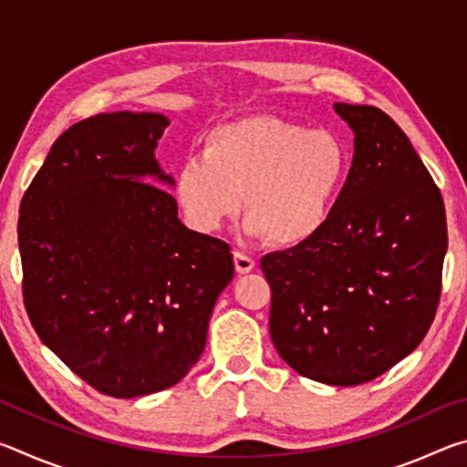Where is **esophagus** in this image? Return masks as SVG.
Here are the masks:
<instances>
[{"instance_id": "esophagus-1", "label": "esophagus", "mask_w": 467, "mask_h": 467, "mask_svg": "<svg viewBox=\"0 0 467 467\" xmlns=\"http://www.w3.org/2000/svg\"><path fill=\"white\" fill-rule=\"evenodd\" d=\"M234 267L239 274H249L255 267V262H253V257L244 255V253L234 251Z\"/></svg>"}]
</instances>
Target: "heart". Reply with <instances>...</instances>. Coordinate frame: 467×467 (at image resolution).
I'll use <instances>...</instances> for the list:
<instances>
[{"instance_id": "b5f03b06", "label": "heart", "mask_w": 467, "mask_h": 467, "mask_svg": "<svg viewBox=\"0 0 467 467\" xmlns=\"http://www.w3.org/2000/svg\"><path fill=\"white\" fill-rule=\"evenodd\" d=\"M348 172L350 152L334 131L255 115L212 131L203 158L177 171L172 192L197 233H214L239 214L244 195V233L298 247L327 224Z\"/></svg>"}]
</instances>
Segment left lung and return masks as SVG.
Here are the masks:
<instances>
[{"label": "left lung", "instance_id": "left-lung-1", "mask_svg": "<svg viewBox=\"0 0 467 467\" xmlns=\"http://www.w3.org/2000/svg\"><path fill=\"white\" fill-rule=\"evenodd\" d=\"M354 156L323 231L267 253L270 336L298 375L373 381L422 342L441 296L445 205L400 125L381 109L336 102Z\"/></svg>", "mask_w": 467, "mask_h": 467}]
</instances>
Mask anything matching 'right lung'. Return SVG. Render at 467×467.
<instances>
[{
  "instance_id": "right-lung-1",
  "label": "right lung",
  "mask_w": 467,
  "mask_h": 467,
  "mask_svg": "<svg viewBox=\"0 0 467 467\" xmlns=\"http://www.w3.org/2000/svg\"><path fill=\"white\" fill-rule=\"evenodd\" d=\"M167 125L131 110L72 125L20 203L30 323L78 377L123 400L192 370L234 275L231 247L189 231L158 187L175 183L154 156Z\"/></svg>"
}]
</instances>
